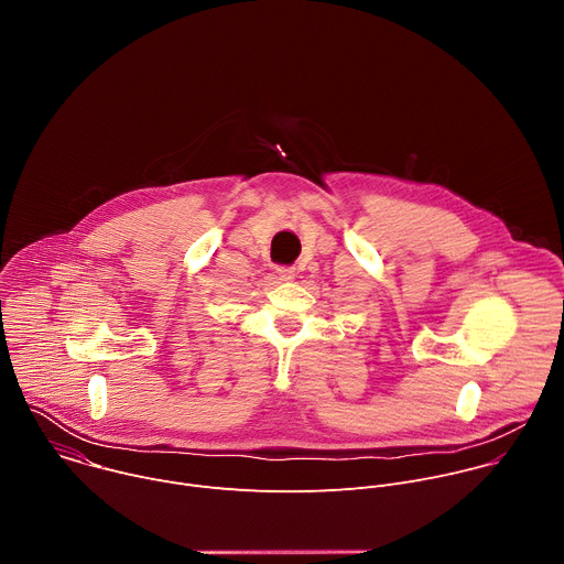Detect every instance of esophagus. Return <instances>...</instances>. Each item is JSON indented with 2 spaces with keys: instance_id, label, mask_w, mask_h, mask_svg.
Returning <instances> with one entry per match:
<instances>
[{
  "instance_id": "esophagus-1",
  "label": "esophagus",
  "mask_w": 564,
  "mask_h": 564,
  "mask_svg": "<svg viewBox=\"0 0 564 564\" xmlns=\"http://www.w3.org/2000/svg\"><path fill=\"white\" fill-rule=\"evenodd\" d=\"M276 274H279V281H292L294 279V268H279Z\"/></svg>"
}]
</instances>
